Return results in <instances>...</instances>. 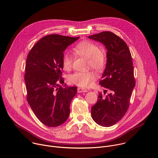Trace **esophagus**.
<instances>
[{"label":"esophagus","mask_w":158,"mask_h":158,"mask_svg":"<svg viewBox=\"0 0 158 158\" xmlns=\"http://www.w3.org/2000/svg\"><path fill=\"white\" fill-rule=\"evenodd\" d=\"M88 91L86 89H82V88H81V87H78L77 88V92L78 93H87Z\"/></svg>","instance_id":"34e87169"}]
</instances>
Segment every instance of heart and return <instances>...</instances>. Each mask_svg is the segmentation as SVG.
Here are the masks:
<instances>
[{"instance_id": "1", "label": "heart", "mask_w": 158, "mask_h": 158, "mask_svg": "<svg viewBox=\"0 0 158 158\" xmlns=\"http://www.w3.org/2000/svg\"><path fill=\"white\" fill-rule=\"evenodd\" d=\"M74 51L77 54L88 59V65L91 68L100 71L106 64V54L99 50V48L94 43L84 40L78 43L74 48ZM73 62V57L69 52H65L62 58L64 69H69ZM95 79V75L92 71L76 72L69 76L67 81L71 84L81 87H87L91 84Z\"/></svg>"}]
</instances>
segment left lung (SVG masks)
<instances>
[{
  "instance_id": "1",
  "label": "left lung",
  "mask_w": 158,
  "mask_h": 158,
  "mask_svg": "<svg viewBox=\"0 0 158 158\" xmlns=\"http://www.w3.org/2000/svg\"><path fill=\"white\" fill-rule=\"evenodd\" d=\"M88 37L101 42L107 50L106 69L99 84L109 93L105 96L99 94L97 102L91 107V116L98 124L110 127L124 117L129 106L135 86L132 57L126 43L111 32H102Z\"/></svg>"
}]
</instances>
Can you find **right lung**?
I'll return each instance as SVG.
<instances>
[{"label": "right lung", "instance_id": "1", "mask_svg": "<svg viewBox=\"0 0 158 158\" xmlns=\"http://www.w3.org/2000/svg\"><path fill=\"white\" fill-rule=\"evenodd\" d=\"M79 37L50 34L32 47L26 59L24 76L27 99L37 119L48 127L63 124L70 114L77 87H62L63 52Z\"/></svg>", "mask_w": 158, "mask_h": 158}]
</instances>
